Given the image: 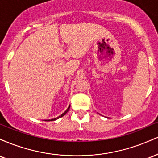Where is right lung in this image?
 <instances>
[{"label": "right lung", "instance_id": "1", "mask_svg": "<svg viewBox=\"0 0 158 158\" xmlns=\"http://www.w3.org/2000/svg\"><path fill=\"white\" fill-rule=\"evenodd\" d=\"M69 109H70V106H69V107H68V109H67L66 110H65V111L64 112V113H63L62 114H61V115H60V116H59V117H57V118H55V119H49V120H48V121H54V120H56V119H57L60 118V117H63V116H64V115H65V114H66L67 113H68V110H69ZM45 121H46V120H45ZM47 121H48V120H47Z\"/></svg>", "mask_w": 158, "mask_h": 158}]
</instances>
